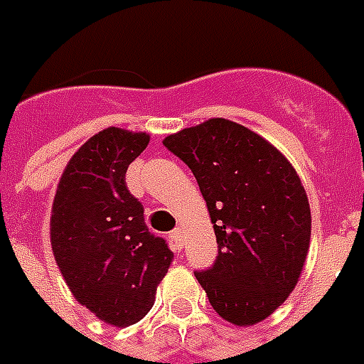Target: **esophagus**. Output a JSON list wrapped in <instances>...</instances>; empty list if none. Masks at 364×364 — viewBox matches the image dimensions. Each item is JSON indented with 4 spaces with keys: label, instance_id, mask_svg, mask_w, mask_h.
<instances>
[{
    "label": "esophagus",
    "instance_id": "34e87169",
    "mask_svg": "<svg viewBox=\"0 0 364 364\" xmlns=\"http://www.w3.org/2000/svg\"><path fill=\"white\" fill-rule=\"evenodd\" d=\"M171 240H173V246H176V250H181V246H183V231H181V229H176V231L171 232Z\"/></svg>",
    "mask_w": 364,
    "mask_h": 364
}]
</instances>
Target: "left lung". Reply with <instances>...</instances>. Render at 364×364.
<instances>
[{
	"instance_id": "8db88e82",
	"label": "left lung",
	"mask_w": 364,
	"mask_h": 364,
	"mask_svg": "<svg viewBox=\"0 0 364 364\" xmlns=\"http://www.w3.org/2000/svg\"><path fill=\"white\" fill-rule=\"evenodd\" d=\"M187 164L206 200L218 259L196 271L219 317L262 323L287 301L305 265L311 210L294 166L267 139L210 118L162 141Z\"/></svg>"
}]
</instances>
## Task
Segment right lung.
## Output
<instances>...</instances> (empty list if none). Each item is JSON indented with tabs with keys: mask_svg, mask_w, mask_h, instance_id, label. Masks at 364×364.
<instances>
[{
	"mask_svg": "<svg viewBox=\"0 0 364 364\" xmlns=\"http://www.w3.org/2000/svg\"><path fill=\"white\" fill-rule=\"evenodd\" d=\"M151 135L107 127L77 149L53 198L55 262L77 304L126 328L151 311L173 252L149 232L143 204L127 191V166Z\"/></svg>",
	"mask_w": 364,
	"mask_h": 364,
	"instance_id": "1",
	"label": "right lung"
}]
</instances>
